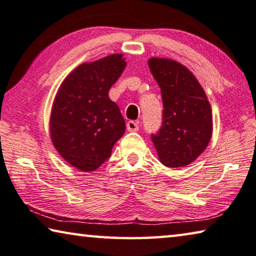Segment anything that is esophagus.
<instances>
[{"label":"esophagus","mask_w":256,"mask_h":256,"mask_svg":"<svg viewBox=\"0 0 256 256\" xmlns=\"http://www.w3.org/2000/svg\"><path fill=\"white\" fill-rule=\"evenodd\" d=\"M138 124L136 121H128L127 122V130L128 132H137L138 130Z\"/></svg>","instance_id":"1"}]
</instances>
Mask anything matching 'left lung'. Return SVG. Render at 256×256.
Listing matches in <instances>:
<instances>
[{"mask_svg":"<svg viewBox=\"0 0 256 256\" xmlns=\"http://www.w3.org/2000/svg\"><path fill=\"white\" fill-rule=\"evenodd\" d=\"M148 66L161 88L162 126L150 138L168 168L195 161L212 136V110L205 92L186 66L170 58H150Z\"/></svg>","mask_w":256,"mask_h":256,"instance_id":"obj_1","label":"left lung"}]
</instances>
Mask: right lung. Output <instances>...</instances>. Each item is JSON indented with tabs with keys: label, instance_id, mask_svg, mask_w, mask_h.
Masks as SVG:
<instances>
[{
	"label": "right lung",
	"instance_id": "obj_1",
	"mask_svg": "<svg viewBox=\"0 0 256 256\" xmlns=\"http://www.w3.org/2000/svg\"><path fill=\"white\" fill-rule=\"evenodd\" d=\"M126 64L122 54L82 64L64 79L54 98L50 119L53 145L84 172L102 166L124 134V119L108 90Z\"/></svg>",
	"mask_w": 256,
	"mask_h": 256
}]
</instances>
